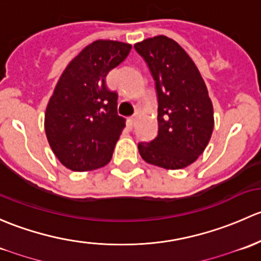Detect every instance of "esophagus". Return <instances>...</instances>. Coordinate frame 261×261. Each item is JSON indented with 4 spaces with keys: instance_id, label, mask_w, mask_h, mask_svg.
Masks as SVG:
<instances>
[{
    "instance_id": "esophagus-1",
    "label": "esophagus",
    "mask_w": 261,
    "mask_h": 261,
    "mask_svg": "<svg viewBox=\"0 0 261 261\" xmlns=\"http://www.w3.org/2000/svg\"><path fill=\"white\" fill-rule=\"evenodd\" d=\"M138 117H139V114H138V113H136V114H134L133 117H130V118H129V123H130V125H136L137 120H138Z\"/></svg>"
}]
</instances>
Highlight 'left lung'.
Listing matches in <instances>:
<instances>
[{"instance_id":"1","label":"left lung","mask_w":261,"mask_h":261,"mask_svg":"<svg viewBox=\"0 0 261 261\" xmlns=\"http://www.w3.org/2000/svg\"><path fill=\"white\" fill-rule=\"evenodd\" d=\"M155 82L158 136L138 143L149 165L181 170L195 162L207 147L214 130V107L197 66L174 40L149 37L134 45Z\"/></svg>"}]
</instances>
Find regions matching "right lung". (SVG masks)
I'll use <instances>...</instances> for the list:
<instances>
[{
	"mask_svg": "<svg viewBox=\"0 0 261 261\" xmlns=\"http://www.w3.org/2000/svg\"><path fill=\"white\" fill-rule=\"evenodd\" d=\"M132 45L96 40L61 74L45 112V133L61 165L75 172L104 167L125 127L117 113L118 94L106 76L125 60Z\"/></svg>",
	"mask_w": 261,
	"mask_h": 261,
	"instance_id": "obj_1",
	"label": "right lung"
}]
</instances>
